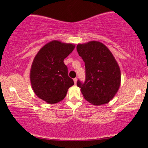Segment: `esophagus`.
Here are the masks:
<instances>
[{"label": "esophagus", "instance_id": "1", "mask_svg": "<svg viewBox=\"0 0 148 148\" xmlns=\"http://www.w3.org/2000/svg\"><path fill=\"white\" fill-rule=\"evenodd\" d=\"M74 82L75 84H76L77 83V78H74Z\"/></svg>", "mask_w": 148, "mask_h": 148}]
</instances>
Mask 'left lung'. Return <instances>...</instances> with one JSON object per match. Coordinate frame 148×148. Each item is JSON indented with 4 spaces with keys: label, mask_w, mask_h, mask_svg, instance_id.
<instances>
[{
    "label": "left lung",
    "mask_w": 148,
    "mask_h": 148,
    "mask_svg": "<svg viewBox=\"0 0 148 148\" xmlns=\"http://www.w3.org/2000/svg\"><path fill=\"white\" fill-rule=\"evenodd\" d=\"M76 49L86 66V81L77 82L85 99L95 106L108 103L121 84V71L113 54L98 41L78 44Z\"/></svg>",
    "instance_id": "obj_1"
}]
</instances>
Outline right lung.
Instances as JSON below:
<instances>
[{"label":"right lung","mask_w":148,"mask_h":148,"mask_svg":"<svg viewBox=\"0 0 148 148\" xmlns=\"http://www.w3.org/2000/svg\"><path fill=\"white\" fill-rule=\"evenodd\" d=\"M74 48L73 44L53 40L45 44L34 57L30 71L31 86L35 95L47 103L61 101L74 84L64 63Z\"/></svg>","instance_id":"right-lung-1"}]
</instances>
